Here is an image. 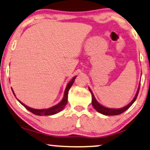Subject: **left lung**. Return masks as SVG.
<instances>
[{
  "label": "left lung",
  "mask_w": 150,
  "mask_h": 150,
  "mask_svg": "<svg viewBox=\"0 0 150 150\" xmlns=\"http://www.w3.org/2000/svg\"><path fill=\"white\" fill-rule=\"evenodd\" d=\"M88 89H89V91L91 92V95H92V105H93V106L94 109H96V111H98V112L100 113H102V114H104L106 115H120V114H121V113H122L123 112H125V111L126 110H127L132 105V104L135 102V100H136V98H137V96H138V92H139L140 86L138 89V91H137V93H136L135 97H134L133 100H132V101L128 105H127L126 107L121 108V109H109V108L105 107H103V106H102L101 105H100V104L97 102V100H96V98H95L93 93H92L91 90L89 88H88Z\"/></svg>",
  "instance_id": "1"
}]
</instances>
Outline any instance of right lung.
Wrapping results in <instances>:
<instances>
[{"label":"right lung","mask_w":150,"mask_h":150,"mask_svg":"<svg viewBox=\"0 0 150 150\" xmlns=\"http://www.w3.org/2000/svg\"><path fill=\"white\" fill-rule=\"evenodd\" d=\"M76 78V77H74L73 79H71V81L68 84L67 86H66V90H65V93H64V98L62 99L61 102L57 105L54 107L49 108V109H33V108H30L28 106H26L25 105H24L23 103H22L21 102H20L18 100V102L21 104L22 105H23L27 109L28 111H30V112H32L34 114L37 115H53L55 114V113H57L61 111L62 109L65 107V106L66 105L68 102V93H69V91L70 88H71L72 85H73L74 81H75V79ZM13 93H14V91H12Z\"/></svg>","instance_id":"obj_1"}]
</instances>
